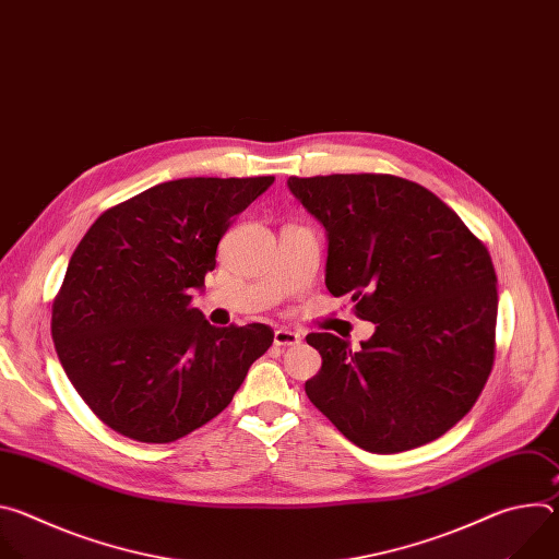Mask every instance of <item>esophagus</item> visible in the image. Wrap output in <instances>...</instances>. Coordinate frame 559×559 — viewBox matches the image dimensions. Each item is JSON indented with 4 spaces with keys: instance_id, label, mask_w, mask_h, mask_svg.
Listing matches in <instances>:
<instances>
[{
    "instance_id": "obj_1",
    "label": "esophagus",
    "mask_w": 559,
    "mask_h": 559,
    "mask_svg": "<svg viewBox=\"0 0 559 559\" xmlns=\"http://www.w3.org/2000/svg\"><path fill=\"white\" fill-rule=\"evenodd\" d=\"M300 343V334L292 332V330H276L274 332V345L278 347H289V345H298Z\"/></svg>"
}]
</instances>
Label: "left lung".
<instances>
[{
  "label": "left lung",
  "instance_id": "obj_1",
  "mask_svg": "<svg viewBox=\"0 0 559 559\" xmlns=\"http://www.w3.org/2000/svg\"><path fill=\"white\" fill-rule=\"evenodd\" d=\"M328 234L325 285L376 325L354 352L309 334L323 367L309 401L356 447L397 453L447 433L493 365L496 270L483 241L427 188L391 175L287 179Z\"/></svg>",
  "mask_w": 559,
  "mask_h": 559
}]
</instances>
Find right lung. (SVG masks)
Returning <instances> with one entry per match:
<instances>
[{"mask_svg":"<svg viewBox=\"0 0 559 559\" xmlns=\"http://www.w3.org/2000/svg\"><path fill=\"white\" fill-rule=\"evenodd\" d=\"M274 177L158 183L104 212L70 257L52 341L84 403L117 433L175 442L218 416L274 343L190 307L231 218Z\"/></svg>","mask_w":559,"mask_h":559,"instance_id":"obj_1","label":"right lung"}]
</instances>
